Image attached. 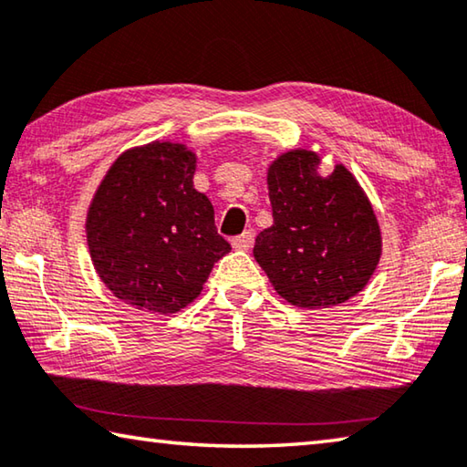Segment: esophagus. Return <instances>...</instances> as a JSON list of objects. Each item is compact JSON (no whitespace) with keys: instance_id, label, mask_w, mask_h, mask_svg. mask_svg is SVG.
Wrapping results in <instances>:
<instances>
[{"instance_id":"34e87169","label":"esophagus","mask_w":467,"mask_h":467,"mask_svg":"<svg viewBox=\"0 0 467 467\" xmlns=\"http://www.w3.org/2000/svg\"><path fill=\"white\" fill-rule=\"evenodd\" d=\"M253 236H255V234H253L251 231H244L243 234L234 236V239H233V249H236V251H247V249H251Z\"/></svg>"}]
</instances>
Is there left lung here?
<instances>
[{
    "instance_id": "1",
    "label": "left lung",
    "mask_w": 467,
    "mask_h": 467,
    "mask_svg": "<svg viewBox=\"0 0 467 467\" xmlns=\"http://www.w3.org/2000/svg\"><path fill=\"white\" fill-rule=\"evenodd\" d=\"M315 150L296 149L267 169L274 224L255 255L275 292L298 308H330L368 285L379 263L381 233L366 192L345 165L318 173Z\"/></svg>"
}]
</instances>
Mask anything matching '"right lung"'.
Returning <instances> with one entry per match:
<instances>
[{
  "label": "right lung",
  "mask_w": 467,
  "mask_h": 467,
  "mask_svg": "<svg viewBox=\"0 0 467 467\" xmlns=\"http://www.w3.org/2000/svg\"><path fill=\"white\" fill-rule=\"evenodd\" d=\"M193 173L196 155L169 140L124 150L108 169L86 233L93 267L118 300L159 315L180 312L231 251Z\"/></svg>",
  "instance_id": "obj_1"
}]
</instances>
